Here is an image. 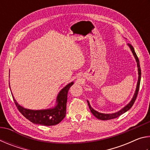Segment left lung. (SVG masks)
I'll use <instances>...</instances> for the list:
<instances>
[{
	"instance_id": "obj_1",
	"label": "left lung",
	"mask_w": 150,
	"mask_h": 150,
	"mask_svg": "<svg viewBox=\"0 0 150 150\" xmlns=\"http://www.w3.org/2000/svg\"><path fill=\"white\" fill-rule=\"evenodd\" d=\"M128 46L130 47V50L132 51V54L134 55V57H135L136 61L137 62V66H138V83H137V86H136V91H135V93H134V95L133 96V98H132V100L130 103H129L128 105H127L126 106H124L123 108H122L120 110H119L118 112H116L115 113H112V114H103V113H100V112H98L96 111L95 110H94V109L91 107V106L90 105V103L87 100V103H88V107H89L91 112H92L93 115L95 116L96 118H97L98 119H99V120H110V119H114V118H116L118 117V116H120L121 115H122V114L125 113L126 112L128 111L129 109H130L132 106H133L134 102H135V100L137 98V96H138V91H139V85H140V80H141V69H140V65H139V59L138 56H137V55L136 54L135 51H134V49L132 45L130 44H128Z\"/></svg>"
}]
</instances>
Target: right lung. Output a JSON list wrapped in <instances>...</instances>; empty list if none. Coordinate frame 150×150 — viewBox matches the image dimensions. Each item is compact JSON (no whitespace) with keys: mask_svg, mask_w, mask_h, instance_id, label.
<instances>
[{"mask_svg":"<svg viewBox=\"0 0 150 150\" xmlns=\"http://www.w3.org/2000/svg\"><path fill=\"white\" fill-rule=\"evenodd\" d=\"M73 85V82L63 88L57 96L55 107L45 110H30L18 105L16 100L13 99L17 108L25 118L32 123L42 124L44 126H54L59 124L66 115V105L67 101V94L69 88Z\"/></svg>","mask_w":150,"mask_h":150,"instance_id":"right-lung-1","label":"right lung"}]
</instances>
